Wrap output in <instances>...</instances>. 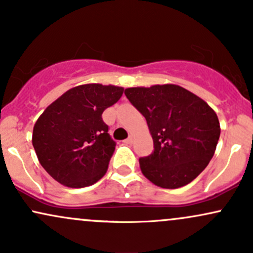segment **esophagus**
Masks as SVG:
<instances>
[{
	"label": "esophagus",
	"mask_w": 253,
	"mask_h": 253,
	"mask_svg": "<svg viewBox=\"0 0 253 253\" xmlns=\"http://www.w3.org/2000/svg\"><path fill=\"white\" fill-rule=\"evenodd\" d=\"M125 143H126V144H132L133 143V138H132V136H128V138H127L126 140H125Z\"/></svg>",
	"instance_id": "34e87169"
}]
</instances>
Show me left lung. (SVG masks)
<instances>
[{"label":"left lung","instance_id":"1","mask_svg":"<svg viewBox=\"0 0 253 253\" xmlns=\"http://www.w3.org/2000/svg\"><path fill=\"white\" fill-rule=\"evenodd\" d=\"M125 95L146 119L153 152L139 158L153 184L176 189L195 179L213 158L220 136L215 112L175 84L128 88Z\"/></svg>","mask_w":253,"mask_h":253}]
</instances>
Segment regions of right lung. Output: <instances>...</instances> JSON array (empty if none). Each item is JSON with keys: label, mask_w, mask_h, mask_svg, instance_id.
Here are the masks:
<instances>
[{"label": "right lung", "mask_w": 253, "mask_h": 253, "mask_svg": "<svg viewBox=\"0 0 253 253\" xmlns=\"http://www.w3.org/2000/svg\"><path fill=\"white\" fill-rule=\"evenodd\" d=\"M123 92L120 86L84 84L43 110L34 125L32 143L52 178L70 188L88 187L102 178L117 144L102 113Z\"/></svg>", "instance_id": "1"}]
</instances>
